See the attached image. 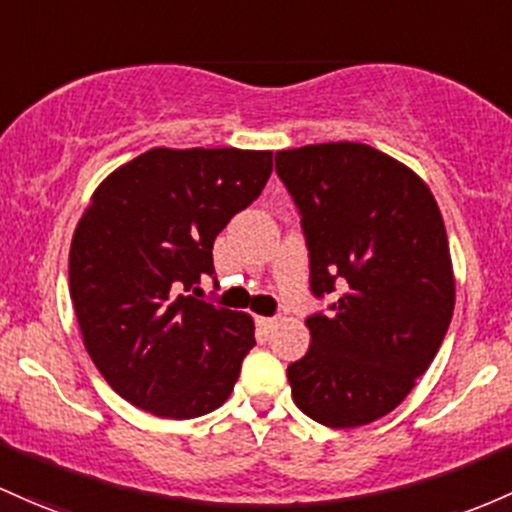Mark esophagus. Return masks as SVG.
I'll list each match as a JSON object with an SVG mask.
<instances>
[{"mask_svg":"<svg viewBox=\"0 0 512 512\" xmlns=\"http://www.w3.org/2000/svg\"><path fill=\"white\" fill-rule=\"evenodd\" d=\"M255 323L260 325L262 330H272V328H274V323H277V320H274V318H265V316H257V318H255Z\"/></svg>","mask_w":512,"mask_h":512,"instance_id":"1","label":"esophagus"}]
</instances>
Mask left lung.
Returning a JSON list of instances; mask_svg holds the SVG:
<instances>
[{"instance_id": "1", "label": "left lung", "mask_w": 512, "mask_h": 512, "mask_svg": "<svg viewBox=\"0 0 512 512\" xmlns=\"http://www.w3.org/2000/svg\"><path fill=\"white\" fill-rule=\"evenodd\" d=\"M301 213L316 299L311 347L286 369L291 396L328 428L391 413L440 350L454 311L447 230L428 184L364 143L274 155Z\"/></svg>"}]
</instances>
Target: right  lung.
Segmentation results:
<instances>
[{"mask_svg":"<svg viewBox=\"0 0 512 512\" xmlns=\"http://www.w3.org/2000/svg\"><path fill=\"white\" fill-rule=\"evenodd\" d=\"M269 174V150L153 148L92 194L72 235L70 299L92 362L136 408L189 420L233 391L252 318L189 289L213 277V240Z\"/></svg>","mask_w":512,"mask_h":512,"instance_id":"add662e5","label":"right lung"}]
</instances>
